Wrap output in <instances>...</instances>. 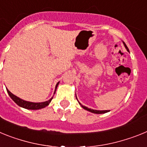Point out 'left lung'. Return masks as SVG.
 I'll use <instances>...</instances> for the list:
<instances>
[{"mask_svg":"<svg viewBox=\"0 0 147 147\" xmlns=\"http://www.w3.org/2000/svg\"><path fill=\"white\" fill-rule=\"evenodd\" d=\"M124 46H125V48H126V49H127V50L128 51V48H127V45H126V44L124 43ZM76 99H77V98H76ZM79 103H80V102H79ZM80 105H81L82 107L83 108L85 109V110H88V111H90V112H91V113H96V114H102V113H105L109 112V110H93V109L88 108V107H85V106H83V105H81V104H80Z\"/></svg>","mask_w":147,"mask_h":147,"instance_id":"8db88e82","label":"left lung"}]
</instances>
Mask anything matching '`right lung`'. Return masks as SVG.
<instances>
[{
  "instance_id": "1",
  "label": "right lung",
  "mask_w": 147,
  "mask_h": 147,
  "mask_svg": "<svg viewBox=\"0 0 147 147\" xmlns=\"http://www.w3.org/2000/svg\"><path fill=\"white\" fill-rule=\"evenodd\" d=\"M58 85H59V82L56 85V89H55V92H56V90H57V88ZM7 90L8 93L9 95V96L11 97V99L15 102L18 105H19L20 107H23V108H26V109H28V110H39V109H42L45 107L46 106L49 105V103L51 102V101L52 100L53 98H51V99H49V101H46V102H40V103H34V102H26V101H24V100H22L20 99V98H18L16 96H15L14 94L11 93V92L8 89H6ZM54 92V93H55Z\"/></svg>"
}]
</instances>
